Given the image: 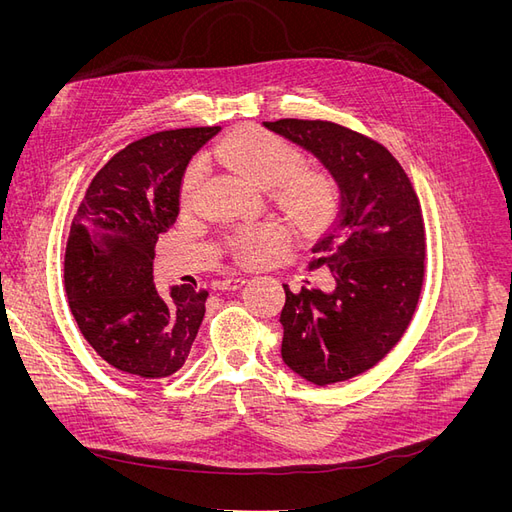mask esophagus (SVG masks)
<instances>
[{
	"label": "esophagus",
	"instance_id": "34e87169",
	"mask_svg": "<svg viewBox=\"0 0 512 512\" xmlns=\"http://www.w3.org/2000/svg\"><path fill=\"white\" fill-rule=\"evenodd\" d=\"M245 284H247V277H243V275H230V277H224V280L218 282V288L220 290H239Z\"/></svg>",
	"mask_w": 512,
	"mask_h": 512
}]
</instances>
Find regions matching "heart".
I'll list each match as a JSON object with an SVG mask.
<instances>
[{
	"label": "heart",
	"instance_id": "obj_1",
	"mask_svg": "<svg viewBox=\"0 0 512 512\" xmlns=\"http://www.w3.org/2000/svg\"><path fill=\"white\" fill-rule=\"evenodd\" d=\"M207 158L230 168L232 173L271 192L275 205L303 232L322 226L333 205L329 179L307 168V156L288 138L258 128H243L215 143ZM205 181V164L196 160L181 183V203L190 207ZM286 241L275 224L247 228L232 239V252L241 260H256Z\"/></svg>",
	"mask_w": 512,
	"mask_h": 512
}]
</instances>
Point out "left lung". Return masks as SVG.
<instances>
[{"label": "left lung", "mask_w": 512, "mask_h": 512, "mask_svg": "<svg viewBox=\"0 0 512 512\" xmlns=\"http://www.w3.org/2000/svg\"><path fill=\"white\" fill-rule=\"evenodd\" d=\"M265 126L312 151L342 192L309 262L331 269L333 284L284 286L280 322L292 371L318 386L344 382L380 363L410 327L425 280L423 209L406 170L374 138L320 119Z\"/></svg>", "instance_id": "8db88e82"}]
</instances>
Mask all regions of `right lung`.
<instances>
[{
	"label": "right lung",
	"instance_id": "right-lung-1",
	"mask_svg": "<svg viewBox=\"0 0 512 512\" xmlns=\"http://www.w3.org/2000/svg\"><path fill=\"white\" fill-rule=\"evenodd\" d=\"M222 128H179L141 138L91 179L70 226L64 286L72 316L102 359L123 374L166 378L188 359L205 316V288L162 299L153 256L179 215L190 158Z\"/></svg>",
	"mask_w": 512,
	"mask_h": 512
}]
</instances>
